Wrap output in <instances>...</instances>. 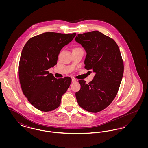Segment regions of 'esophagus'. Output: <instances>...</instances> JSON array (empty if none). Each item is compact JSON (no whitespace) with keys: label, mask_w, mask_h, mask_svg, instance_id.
<instances>
[{"label":"esophagus","mask_w":148,"mask_h":148,"mask_svg":"<svg viewBox=\"0 0 148 148\" xmlns=\"http://www.w3.org/2000/svg\"><path fill=\"white\" fill-rule=\"evenodd\" d=\"M77 80V79H75V78H73L72 79V82L73 83H74V82H76Z\"/></svg>","instance_id":"obj_1"}]
</instances>
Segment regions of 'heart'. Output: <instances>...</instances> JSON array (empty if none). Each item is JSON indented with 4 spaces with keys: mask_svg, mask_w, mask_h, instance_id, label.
<instances>
[{
    "mask_svg": "<svg viewBox=\"0 0 148 148\" xmlns=\"http://www.w3.org/2000/svg\"><path fill=\"white\" fill-rule=\"evenodd\" d=\"M76 48H74V49H76Z\"/></svg>",
    "mask_w": 148,
    "mask_h": 148,
    "instance_id": "1",
    "label": "heart"
}]
</instances>
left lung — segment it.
<instances>
[{
	"label": "left lung",
	"instance_id": "1",
	"mask_svg": "<svg viewBox=\"0 0 148 148\" xmlns=\"http://www.w3.org/2000/svg\"><path fill=\"white\" fill-rule=\"evenodd\" d=\"M75 39L86 52L84 68L96 73L90 83L79 80L77 103L88 112L98 113L112 103L119 90L124 73L120 51L112 38L99 31L79 34Z\"/></svg>",
	"mask_w": 148,
	"mask_h": 148
}]
</instances>
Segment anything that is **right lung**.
Here are the masks:
<instances>
[{
	"mask_svg": "<svg viewBox=\"0 0 148 148\" xmlns=\"http://www.w3.org/2000/svg\"><path fill=\"white\" fill-rule=\"evenodd\" d=\"M75 35L46 32L31 38L22 50L18 71L21 90L29 102L40 111L58 108L71 85V77L57 79L48 70L56 65L60 50Z\"/></svg>",
	"mask_w": 148,
	"mask_h": 148,
	"instance_id": "obj_1",
	"label": "right lung"
}]
</instances>
